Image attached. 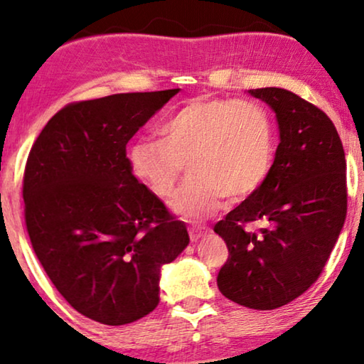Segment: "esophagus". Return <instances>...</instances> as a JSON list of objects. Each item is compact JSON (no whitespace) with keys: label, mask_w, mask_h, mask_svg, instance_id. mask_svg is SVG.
Returning a JSON list of instances; mask_svg holds the SVG:
<instances>
[{"label":"esophagus","mask_w":364,"mask_h":364,"mask_svg":"<svg viewBox=\"0 0 364 364\" xmlns=\"http://www.w3.org/2000/svg\"><path fill=\"white\" fill-rule=\"evenodd\" d=\"M206 232H208V229H206L205 226H192L188 229V234H190V239L193 240H198L201 237L206 236Z\"/></svg>","instance_id":"34e87169"}]
</instances>
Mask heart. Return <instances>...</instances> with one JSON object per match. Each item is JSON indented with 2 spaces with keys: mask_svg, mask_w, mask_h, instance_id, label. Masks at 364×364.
Returning <instances> with one entry per match:
<instances>
[{
  "mask_svg": "<svg viewBox=\"0 0 364 364\" xmlns=\"http://www.w3.org/2000/svg\"><path fill=\"white\" fill-rule=\"evenodd\" d=\"M161 139L141 138L128 148L136 178L161 198L176 192L183 164L190 177L172 200L176 213H216L225 197L242 201L264 186L275 158V127L252 100L195 97L167 117Z\"/></svg>",
  "mask_w": 364,
  "mask_h": 364,
  "instance_id": "heart-1",
  "label": "heart"
}]
</instances>
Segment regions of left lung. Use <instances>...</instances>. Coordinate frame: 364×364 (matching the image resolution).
I'll return each instance as SVG.
<instances>
[{"instance_id": "1", "label": "left lung", "mask_w": 364, "mask_h": 364, "mask_svg": "<svg viewBox=\"0 0 364 364\" xmlns=\"http://www.w3.org/2000/svg\"><path fill=\"white\" fill-rule=\"evenodd\" d=\"M249 94L275 112L279 144L264 186L215 225L229 250L216 282L234 303L270 311L326 267L346 218V163L337 128L314 104L282 87Z\"/></svg>"}]
</instances>
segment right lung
Here are the masks:
<instances>
[{
    "mask_svg": "<svg viewBox=\"0 0 364 364\" xmlns=\"http://www.w3.org/2000/svg\"><path fill=\"white\" fill-rule=\"evenodd\" d=\"M178 89L114 94L58 110L27 158L31 244L71 307L124 326L159 303L161 267L188 245L183 221L133 176L127 143Z\"/></svg>",
    "mask_w": 364,
    "mask_h": 364,
    "instance_id": "obj_1",
    "label": "right lung"
}]
</instances>
